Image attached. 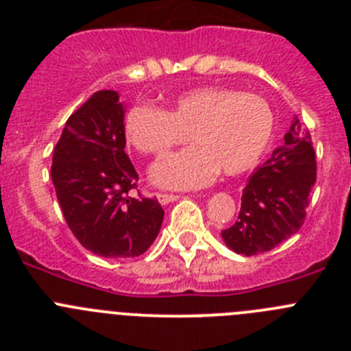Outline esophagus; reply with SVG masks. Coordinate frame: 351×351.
I'll use <instances>...</instances> for the list:
<instances>
[{"label":"esophagus","mask_w":351,"mask_h":351,"mask_svg":"<svg viewBox=\"0 0 351 351\" xmlns=\"http://www.w3.org/2000/svg\"><path fill=\"white\" fill-rule=\"evenodd\" d=\"M156 198L158 202L161 204V206H167V204L170 202H176L179 198V195H172V193H156Z\"/></svg>","instance_id":"1"}]
</instances>
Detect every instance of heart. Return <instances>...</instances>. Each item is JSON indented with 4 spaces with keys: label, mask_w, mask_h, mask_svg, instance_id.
I'll return each instance as SVG.
<instances>
[{
    "label": "heart",
    "mask_w": 351,
    "mask_h": 351,
    "mask_svg": "<svg viewBox=\"0 0 351 351\" xmlns=\"http://www.w3.org/2000/svg\"><path fill=\"white\" fill-rule=\"evenodd\" d=\"M272 112L255 95L197 88L179 95L169 110L137 105L125 117V135L144 154L163 156L186 141L195 145L151 169V181L167 190L207 186L221 170L239 176L260 161L272 137Z\"/></svg>",
    "instance_id": "1"
}]
</instances>
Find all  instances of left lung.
<instances>
[{"label": "left lung", "instance_id": "1", "mask_svg": "<svg viewBox=\"0 0 351 351\" xmlns=\"http://www.w3.org/2000/svg\"><path fill=\"white\" fill-rule=\"evenodd\" d=\"M316 181V156L309 132L293 117L285 144L253 172L243 190L237 221L221 232L223 243L239 255L271 251L297 234L306 218Z\"/></svg>", "mask_w": 351, "mask_h": 351}]
</instances>
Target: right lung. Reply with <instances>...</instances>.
Here are the masks:
<instances>
[{
	"instance_id": "right-lung-1",
	"label": "right lung",
	"mask_w": 351,
	"mask_h": 351,
	"mask_svg": "<svg viewBox=\"0 0 351 351\" xmlns=\"http://www.w3.org/2000/svg\"><path fill=\"white\" fill-rule=\"evenodd\" d=\"M125 145V104L104 89L68 117L52 154V184L70 230L105 258L145 253L165 214L156 198L130 195L138 173Z\"/></svg>"
}]
</instances>
